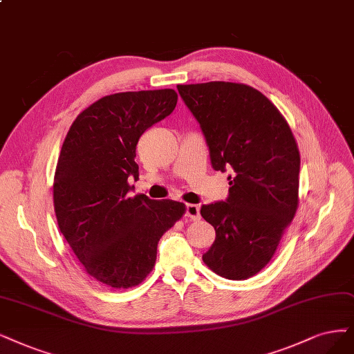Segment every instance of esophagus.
I'll return each mask as SVG.
<instances>
[{"mask_svg":"<svg viewBox=\"0 0 354 354\" xmlns=\"http://www.w3.org/2000/svg\"><path fill=\"white\" fill-rule=\"evenodd\" d=\"M185 216L189 220H200L201 214H200V207L195 204H187L185 205Z\"/></svg>","mask_w":354,"mask_h":354,"instance_id":"34e87169","label":"esophagus"}]
</instances>
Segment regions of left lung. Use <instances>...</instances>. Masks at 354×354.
Returning <instances> with one entry per match:
<instances>
[{
	"instance_id": "left-lung-1",
	"label": "left lung",
	"mask_w": 354,
	"mask_h": 354,
	"mask_svg": "<svg viewBox=\"0 0 354 354\" xmlns=\"http://www.w3.org/2000/svg\"><path fill=\"white\" fill-rule=\"evenodd\" d=\"M178 91L201 127L213 169L232 172L227 198L201 207L216 230L203 261L221 277H252L270 263L297 208L300 154L292 129L251 86L210 82Z\"/></svg>"
}]
</instances>
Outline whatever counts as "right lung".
I'll use <instances>...</instances> for the list:
<instances>
[{
  "label": "right lung",
  "instance_id": "add662e5",
  "mask_svg": "<svg viewBox=\"0 0 354 354\" xmlns=\"http://www.w3.org/2000/svg\"><path fill=\"white\" fill-rule=\"evenodd\" d=\"M176 102L172 88L104 96L75 118L64 140L54 180L58 226L84 270L113 289L147 277L162 234L185 213L184 203L129 197L128 184L138 179L140 137Z\"/></svg>",
  "mask_w": 354,
  "mask_h": 354
}]
</instances>
